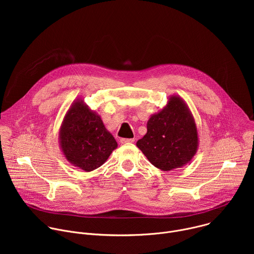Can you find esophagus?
Returning <instances> with one entry per match:
<instances>
[{"instance_id": "obj_1", "label": "esophagus", "mask_w": 254, "mask_h": 254, "mask_svg": "<svg viewBox=\"0 0 254 254\" xmlns=\"http://www.w3.org/2000/svg\"><path fill=\"white\" fill-rule=\"evenodd\" d=\"M133 141H134L133 138H121L122 143H129V142H133Z\"/></svg>"}]
</instances>
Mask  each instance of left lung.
I'll list each match as a JSON object with an SVG mask.
<instances>
[{
  "instance_id": "obj_1",
  "label": "left lung",
  "mask_w": 254,
  "mask_h": 254,
  "mask_svg": "<svg viewBox=\"0 0 254 254\" xmlns=\"http://www.w3.org/2000/svg\"><path fill=\"white\" fill-rule=\"evenodd\" d=\"M136 147L162 171H172L189 164L197 153L199 135L194 117L186 101L177 94L150 117L147 133Z\"/></svg>"
}]
</instances>
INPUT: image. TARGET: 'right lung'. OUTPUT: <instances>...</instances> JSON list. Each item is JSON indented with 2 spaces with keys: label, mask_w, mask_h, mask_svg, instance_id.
Segmentation results:
<instances>
[{
  "label": "right lung",
  "mask_w": 254,
  "mask_h": 254,
  "mask_svg": "<svg viewBox=\"0 0 254 254\" xmlns=\"http://www.w3.org/2000/svg\"><path fill=\"white\" fill-rule=\"evenodd\" d=\"M59 147L64 158L76 168L91 172L102 166L118 148L98 114L82 98L73 100L59 129Z\"/></svg>",
  "instance_id": "right-lung-1"
}]
</instances>
